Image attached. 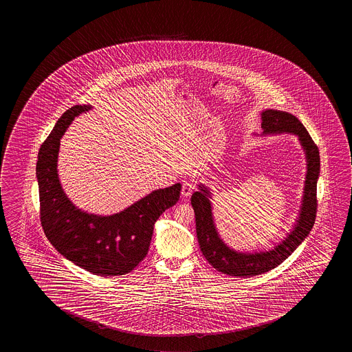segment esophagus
Instances as JSON below:
<instances>
[{
    "label": "esophagus",
    "mask_w": 352,
    "mask_h": 352,
    "mask_svg": "<svg viewBox=\"0 0 352 352\" xmlns=\"http://www.w3.org/2000/svg\"><path fill=\"white\" fill-rule=\"evenodd\" d=\"M194 189H195V185L192 184L191 182H184L183 186H182V195L188 197V196L191 195Z\"/></svg>",
    "instance_id": "obj_1"
}]
</instances>
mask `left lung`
<instances>
[{"label":"left lung","mask_w":352,"mask_h":352,"mask_svg":"<svg viewBox=\"0 0 352 352\" xmlns=\"http://www.w3.org/2000/svg\"><path fill=\"white\" fill-rule=\"evenodd\" d=\"M261 119L264 133H292L300 138L307 157L303 204L294 231L281 244L276 245V248L253 254L236 253L222 242L216 231L208 189L200 186V191L192 194L191 205L195 212L196 236L202 254L216 270L231 276H255L275 269L283 260L287 259L309 234L317 216V180L320 168L317 144H314L303 124L292 114L280 110L266 109L263 111Z\"/></svg>","instance_id":"obj_1"}]
</instances>
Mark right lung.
I'll use <instances>...</instances> for the list:
<instances>
[{
    "label": "right lung",
    "instance_id": "1",
    "mask_svg": "<svg viewBox=\"0 0 352 352\" xmlns=\"http://www.w3.org/2000/svg\"><path fill=\"white\" fill-rule=\"evenodd\" d=\"M89 109L91 105H75L65 111L41 144L36 162L41 227L58 253L76 265L99 276H119L144 259L155 222L177 204L182 185L152 191L111 216L89 214L75 208L58 182V147L74 118Z\"/></svg>",
    "mask_w": 352,
    "mask_h": 352
}]
</instances>
